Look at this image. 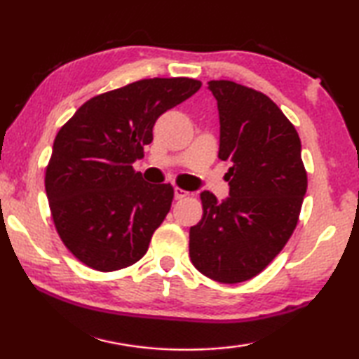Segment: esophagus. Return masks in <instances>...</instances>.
Returning <instances> with one entry per match:
<instances>
[{
  "mask_svg": "<svg viewBox=\"0 0 359 359\" xmlns=\"http://www.w3.org/2000/svg\"><path fill=\"white\" fill-rule=\"evenodd\" d=\"M187 196H188V191L182 190V188H179V187L174 188V198H175V199H184V198H187Z\"/></svg>",
  "mask_w": 359,
  "mask_h": 359,
  "instance_id": "34e87169",
  "label": "esophagus"
}]
</instances>
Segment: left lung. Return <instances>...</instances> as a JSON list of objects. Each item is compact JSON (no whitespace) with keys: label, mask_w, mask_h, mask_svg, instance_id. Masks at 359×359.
<instances>
[{"label":"left lung","mask_w":359,"mask_h":359,"mask_svg":"<svg viewBox=\"0 0 359 359\" xmlns=\"http://www.w3.org/2000/svg\"><path fill=\"white\" fill-rule=\"evenodd\" d=\"M220 117L218 158L231 161L229 196L203 191V218L190 228V258L212 280L258 276L293 234L307 172L301 139L274 101L231 81H210Z\"/></svg>","instance_id":"1"}]
</instances>
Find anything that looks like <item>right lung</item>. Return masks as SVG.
<instances>
[{
    "instance_id": "right-lung-1",
    "label": "right lung",
    "mask_w": 359,
    "mask_h": 359,
    "mask_svg": "<svg viewBox=\"0 0 359 359\" xmlns=\"http://www.w3.org/2000/svg\"><path fill=\"white\" fill-rule=\"evenodd\" d=\"M199 88L188 77L144 79L88 100L58 131L46 193L60 238L83 264L118 271L147 252L174 188L144 182L133 163L154 141L158 117Z\"/></svg>"
}]
</instances>
